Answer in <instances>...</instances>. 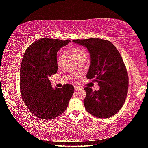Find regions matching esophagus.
<instances>
[{
  "mask_svg": "<svg viewBox=\"0 0 148 148\" xmlns=\"http://www.w3.org/2000/svg\"><path fill=\"white\" fill-rule=\"evenodd\" d=\"M74 90H75V91H77V90L81 88V87H79V86H74Z\"/></svg>",
  "mask_w": 148,
  "mask_h": 148,
  "instance_id": "obj_1",
  "label": "esophagus"
}]
</instances>
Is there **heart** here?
<instances>
[{
    "instance_id": "obj_1",
    "label": "heart",
    "mask_w": 148,
    "mask_h": 148,
    "mask_svg": "<svg viewBox=\"0 0 148 148\" xmlns=\"http://www.w3.org/2000/svg\"><path fill=\"white\" fill-rule=\"evenodd\" d=\"M69 53L71 55L72 59H74L75 61L77 62H81V61H86L87 57V54L85 50L82 48V47H74V48L71 49L69 51ZM62 61V56H59L57 57V63L58 65L61 64V62ZM82 76L81 73H77L74 74L72 76L73 79H77L78 77Z\"/></svg>"
}]
</instances>
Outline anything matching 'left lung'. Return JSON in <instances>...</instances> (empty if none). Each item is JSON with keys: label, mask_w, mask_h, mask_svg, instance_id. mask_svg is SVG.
<instances>
[{"label": "left lung", "mask_w": 148, "mask_h": 148, "mask_svg": "<svg viewBox=\"0 0 148 148\" xmlns=\"http://www.w3.org/2000/svg\"><path fill=\"white\" fill-rule=\"evenodd\" d=\"M75 43L86 47L91 56L87 78L100 86L99 91L85 87V108L89 114L100 118L114 116L126 99L129 76L118 50L111 42L101 38L74 40Z\"/></svg>", "instance_id": "8db88e82"}]
</instances>
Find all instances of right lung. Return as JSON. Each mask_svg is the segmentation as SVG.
Here are the masks:
<instances>
[{
  "label": "right lung",
  "mask_w": 148,
  "mask_h": 148,
  "mask_svg": "<svg viewBox=\"0 0 148 148\" xmlns=\"http://www.w3.org/2000/svg\"><path fill=\"white\" fill-rule=\"evenodd\" d=\"M70 42L42 38L25 51L20 69V92L27 108L41 119H54L63 113L74 92L70 84L53 89L49 79L58 69L57 52Z\"/></svg>",
  "instance_id": "add662e5"
}]
</instances>
